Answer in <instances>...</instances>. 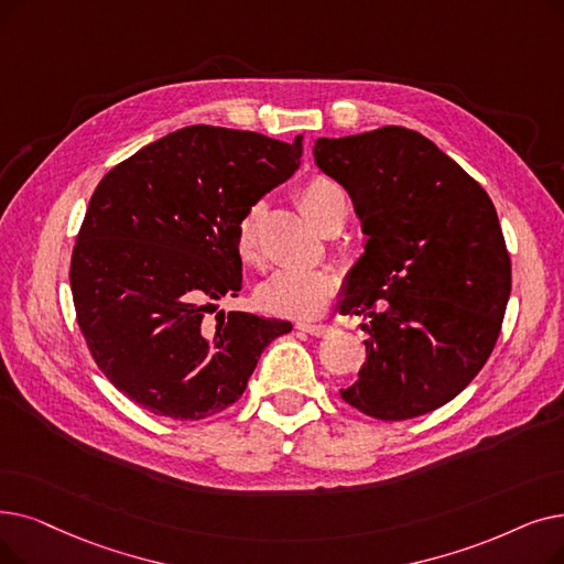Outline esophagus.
<instances>
[{
	"instance_id": "esophagus-1",
	"label": "esophagus",
	"mask_w": 564,
	"mask_h": 564,
	"mask_svg": "<svg viewBox=\"0 0 564 564\" xmlns=\"http://www.w3.org/2000/svg\"><path fill=\"white\" fill-rule=\"evenodd\" d=\"M297 329L300 332H306V334H311V336H329V332H332V327L329 325H321V323H297Z\"/></svg>"
}]
</instances>
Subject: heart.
<instances>
[{
	"mask_svg": "<svg viewBox=\"0 0 564 564\" xmlns=\"http://www.w3.org/2000/svg\"><path fill=\"white\" fill-rule=\"evenodd\" d=\"M343 200L338 186L329 180L313 177L308 180L300 193L297 203L308 221L317 228L325 214ZM260 221H262V205L256 203L241 214L235 228V249L243 264L260 267L262 249H260ZM336 290V279L325 267H285L276 269L272 276H267L256 288L258 306L272 315L281 317H297V321H308V317L321 315L325 306L332 302Z\"/></svg>",
	"mask_w": 564,
	"mask_h": 564,
	"instance_id": "b5f03b06",
	"label": "heart"
}]
</instances>
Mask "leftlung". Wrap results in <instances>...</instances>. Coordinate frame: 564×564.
I'll list each match as a JSON object with an SVG mask.
<instances>
[{"label": "left lung", "instance_id": "8db88e82", "mask_svg": "<svg viewBox=\"0 0 564 564\" xmlns=\"http://www.w3.org/2000/svg\"><path fill=\"white\" fill-rule=\"evenodd\" d=\"M317 167L350 193L366 239L338 311L361 315L366 361L340 397L382 422L426 414L491 357L511 260L488 193L417 131L317 138Z\"/></svg>", "mask_w": 564, "mask_h": 564}]
</instances>
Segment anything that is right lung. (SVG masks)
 <instances>
[{
  "label": "right lung",
  "mask_w": 564,
  "mask_h": 564,
  "mask_svg": "<svg viewBox=\"0 0 564 564\" xmlns=\"http://www.w3.org/2000/svg\"><path fill=\"white\" fill-rule=\"evenodd\" d=\"M302 135L186 127L115 165L96 186L70 256V292L87 348L140 408L195 422L232 405L262 350L292 329L237 297L241 214L300 167Z\"/></svg>",
  "instance_id": "1"
}]
</instances>
